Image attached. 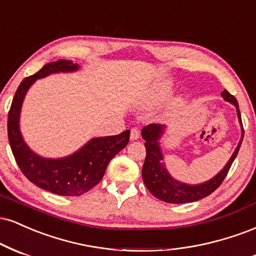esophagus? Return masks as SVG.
<instances>
[{
	"label": "esophagus",
	"instance_id": "esophagus-1",
	"mask_svg": "<svg viewBox=\"0 0 256 256\" xmlns=\"http://www.w3.org/2000/svg\"><path fill=\"white\" fill-rule=\"evenodd\" d=\"M140 138V130L138 128H133L130 130V140H138Z\"/></svg>",
	"mask_w": 256,
	"mask_h": 256
}]
</instances>
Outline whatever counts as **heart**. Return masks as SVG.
I'll list each match as a JSON object with an SVG mask.
<instances>
[{
    "label": "heart",
    "instance_id": "obj_1",
    "mask_svg": "<svg viewBox=\"0 0 256 256\" xmlns=\"http://www.w3.org/2000/svg\"><path fill=\"white\" fill-rule=\"evenodd\" d=\"M172 92V82L170 80H160L157 84H154V86L152 87L151 91L148 92L147 96V100L150 104H157L160 103L169 97L170 93ZM183 104L182 98H177L176 100H174V108H178Z\"/></svg>",
    "mask_w": 256,
    "mask_h": 256
}]
</instances>
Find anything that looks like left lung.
<instances>
[{
  "mask_svg": "<svg viewBox=\"0 0 256 256\" xmlns=\"http://www.w3.org/2000/svg\"><path fill=\"white\" fill-rule=\"evenodd\" d=\"M222 96H223L224 100L229 102V103L236 106L238 121L241 123L242 136L235 152L232 153V156H231L226 165L223 168V170L218 172L213 178L200 183V184H188V183L177 181L170 175L169 171L165 168V164L163 163V153H162V147L160 144H159V139L164 134L165 128H166L165 126L152 123V124H148L142 128L141 135H142V139L146 141V159L142 166V180L147 189L157 199L170 204L193 202V201L204 199V198L212 194L226 177L231 165H232L237 153L240 151L244 132H243L241 112H240L238 103H237L236 98L232 94H230L226 90L222 92Z\"/></svg>",
  "mask_w": 256,
  "mask_h": 256,
  "instance_id": "left-lung-1",
  "label": "left lung"
}]
</instances>
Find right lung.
I'll return each instance as SVG.
<instances>
[{
  "label": "right lung",
  "instance_id": "1",
  "mask_svg": "<svg viewBox=\"0 0 256 256\" xmlns=\"http://www.w3.org/2000/svg\"><path fill=\"white\" fill-rule=\"evenodd\" d=\"M79 69L73 61L58 60L45 64L36 74L21 81L8 112V139L16 164L39 188L63 196H79L92 189L103 178L110 160L127 146L130 130L114 136L93 138L64 158H43L26 145L20 132L21 105L28 88L37 79L54 73H69Z\"/></svg>",
  "mask_w": 256,
  "mask_h": 256
}]
</instances>
